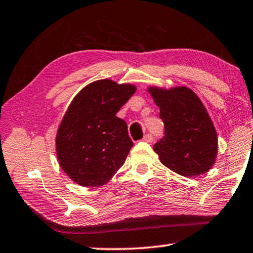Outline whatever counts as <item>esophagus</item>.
I'll return each instance as SVG.
<instances>
[{
    "label": "esophagus",
    "mask_w": 253,
    "mask_h": 253,
    "mask_svg": "<svg viewBox=\"0 0 253 253\" xmlns=\"http://www.w3.org/2000/svg\"><path fill=\"white\" fill-rule=\"evenodd\" d=\"M143 141H146V142H149V143H151L152 141H154V136H152L151 134H146L143 136Z\"/></svg>",
    "instance_id": "34e87169"
}]
</instances>
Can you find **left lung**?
Wrapping results in <instances>:
<instances>
[{"mask_svg":"<svg viewBox=\"0 0 253 253\" xmlns=\"http://www.w3.org/2000/svg\"><path fill=\"white\" fill-rule=\"evenodd\" d=\"M165 124V136L154 146L161 164L185 177L208 172L217 155V134L197 95L186 86L149 87Z\"/></svg>","mask_w":253,"mask_h":253,"instance_id":"left-lung-1","label":"left lung"}]
</instances>
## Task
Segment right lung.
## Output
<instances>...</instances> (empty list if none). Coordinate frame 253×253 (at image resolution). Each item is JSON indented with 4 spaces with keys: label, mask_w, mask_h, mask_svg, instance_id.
Segmentation results:
<instances>
[{
    "label": "right lung",
    "mask_w": 253,
    "mask_h": 253,
    "mask_svg": "<svg viewBox=\"0 0 253 253\" xmlns=\"http://www.w3.org/2000/svg\"><path fill=\"white\" fill-rule=\"evenodd\" d=\"M135 90L131 84L101 80L70 103L58 127L56 151L61 169L78 185H104L126 163L133 142L117 113Z\"/></svg>",
    "instance_id": "1"
}]
</instances>
